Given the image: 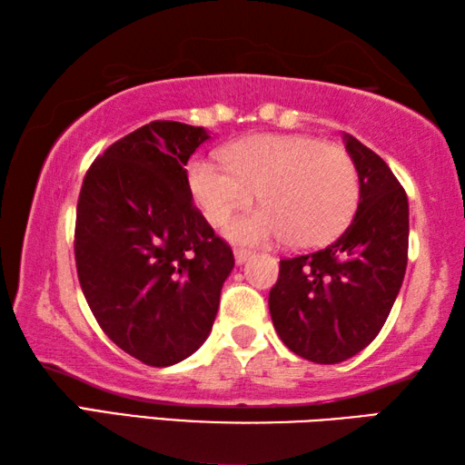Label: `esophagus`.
<instances>
[{"label": "esophagus", "mask_w": 465, "mask_h": 465, "mask_svg": "<svg viewBox=\"0 0 465 465\" xmlns=\"http://www.w3.org/2000/svg\"><path fill=\"white\" fill-rule=\"evenodd\" d=\"M250 256H252L250 250H243V248H235L233 250V258H235V264H238V266L246 264L250 261Z\"/></svg>", "instance_id": "obj_1"}]
</instances>
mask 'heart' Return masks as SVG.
<instances>
[{
    "instance_id": "heart-1",
    "label": "heart",
    "mask_w": 465,
    "mask_h": 465,
    "mask_svg": "<svg viewBox=\"0 0 465 465\" xmlns=\"http://www.w3.org/2000/svg\"><path fill=\"white\" fill-rule=\"evenodd\" d=\"M225 162L209 157L188 168V186L211 223L243 207L258 188L261 207L233 217L225 233L242 243L287 240L316 248L334 240L359 201L355 163L341 147L312 135H250L225 149Z\"/></svg>"
}]
</instances>
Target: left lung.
I'll list each match as a JSON object with an SVG mask.
<instances>
[{
	"instance_id": "1",
	"label": "left lung",
	"mask_w": 465,
	"mask_h": 465,
	"mask_svg": "<svg viewBox=\"0 0 465 465\" xmlns=\"http://www.w3.org/2000/svg\"><path fill=\"white\" fill-rule=\"evenodd\" d=\"M357 213L326 248L281 261L269 310L287 349L320 365L355 357L380 334L408 262V196L380 155L349 133Z\"/></svg>"
}]
</instances>
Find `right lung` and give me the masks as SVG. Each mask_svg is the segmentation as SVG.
<instances>
[{
    "label": "right lung",
    "mask_w": 465,
    "mask_h": 465,
    "mask_svg": "<svg viewBox=\"0 0 465 465\" xmlns=\"http://www.w3.org/2000/svg\"><path fill=\"white\" fill-rule=\"evenodd\" d=\"M211 135L153 121L110 145L84 178L77 277L100 328L152 367L207 341L233 254L194 209L186 162Z\"/></svg>",
    "instance_id": "obj_1"
}]
</instances>
